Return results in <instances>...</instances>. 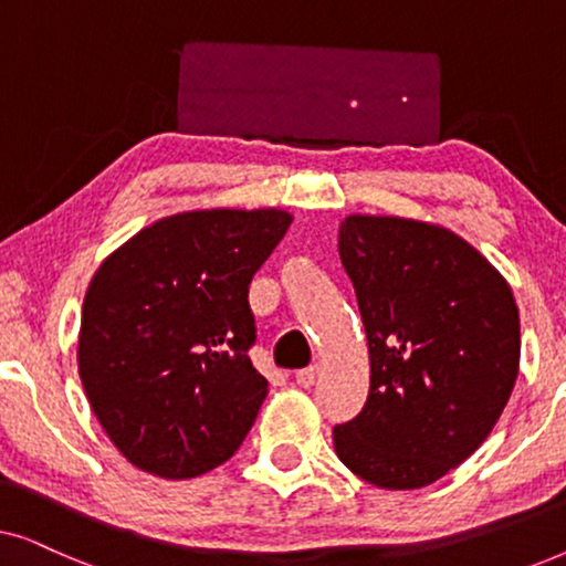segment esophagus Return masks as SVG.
Wrapping results in <instances>:
<instances>
[{"mask_svg":"<svg viewBox=\"0 0 566 566\" xmlns=\"http://www.w3.org/2000/svg\"><path fill=\"white\" fill-rule=\"evenodd\" d=\"M316 376H319V366H308L304 370H296V384L301 386V389H312V386L316 384Z\"/></svg>","mask_w":566,"mask_h":566,"instance_id":"obj_1","label":"esophagus"}]
</instances>
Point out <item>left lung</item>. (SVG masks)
<instances>
[{
	"instance_id": "left-lung-1",
	"label": "left lung",
	"mask_w": 566,
	"mask_h": 566,
	"mask_svg": "<svg viewBox=\"0 0 566 566\" xmlns=\"http://www.w3.org/2000/svg\"><path fill=\"white\" fill-rule=\"evenodd\" d=\"M339 260L366 327L370 391L332 430L337 459L381 490H420L484 443L513 394V291L467 239L399 216H347Z\"/></svg>"
}]
</instances>
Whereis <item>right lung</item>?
Segmentation results:
<instances>
[{
	"label": "right lung",
	"mask_w": 566,
	"mask_h": 566,
	"mask_svg": "<svg viewBox=\"0 0 566 566\" xmlns=\"http://www.w3.org/2000/svg\"><path fill=\"white\" fill-rule=\"evenodd\" d=\"M293 216L188 211L118 247L82 306L80 378L113 446L161 479L229 461L268 397L254 370L252 275Z\"/></svg>",
	"instance_id": "right-lung-1"
}]
</instances>
